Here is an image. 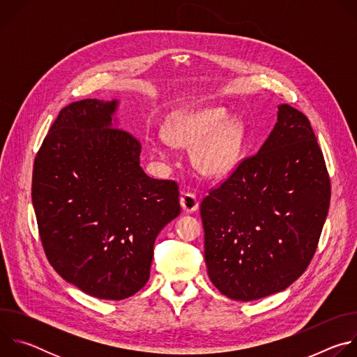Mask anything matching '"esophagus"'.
Here are the masks:
<instances>
[{
    "instance_id": "esophagus-1",
    "label": "esophagus",
    "mask_w": 357,
    "mask_h": 357,
    "mask_svg": "<svg viewBox=\"0 0 357 357\" xmlns=\"http://www.w3.org/2000/svg\"><path fill=\"white\" fill-rule=\"evenodd\" d=\"M181 206L186 213H193L199 208V200L193 193L183 192L181 196Z\"/></svg>"
}]
</instances>
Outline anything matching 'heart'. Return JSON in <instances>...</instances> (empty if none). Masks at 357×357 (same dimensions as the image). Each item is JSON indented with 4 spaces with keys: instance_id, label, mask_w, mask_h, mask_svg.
<instances>
[{
    "instance_id": "obj_1",
    "label": "heart",
    "mask_w": 357,
    "mask_h": 357,
    "mask_svg": "<svg viewBox=\"0 0 357 357\" xmlns=\"http://www.w3.org/2000/svg\"><path fill=\"white\" fill-rule=\"evenodd\" d=\"M164 135L176 146L195 144L192 161L196 169L209 178H223L241 161L245 126L237 116L226 117L222 107H206L175 114L165 124ZM148 152L158 161L169 158L167 146L155 141L148 142Z\"/></svg>"
}]
</instances>
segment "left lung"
<instances>
[{"label":"left lung","mask_w":357,"mask_h":357,"mask_svg":"<svg viewBox=\"0 0 357 357\" xmlns=\"http://www.w3.org/2000/svg\"><path fill=\"white\" fill-rule=\"evenodd\" d=\"M331 202V179L307 116L278 106L256 155L200 203L212 284L234 301L289 287L310 266Z\"/></svg>","instance_id":"8db88e82"}]
</instances>
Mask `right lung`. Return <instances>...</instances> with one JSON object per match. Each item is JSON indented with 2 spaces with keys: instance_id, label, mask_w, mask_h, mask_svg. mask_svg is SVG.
<instances>
[{
  "instance_id": "right-lung-1",
  "label": "right lung",
  "mask_w": 357,
  "mask_h": 357,
  "mask_svg": "<svg viewBox=\"0 0 357 357\" xmlns=\"http://www.w3.org/2000/svg\"><path fill=\"white\" fill-rule=\"evenodd\" d=\"M119 101L86 98L61 110L32 174L46 257L87 295L120 301L149 278L158 233L181 213L174 181L149 178L141 144L113 124Z\"/></svg>"
}]
</instances>
